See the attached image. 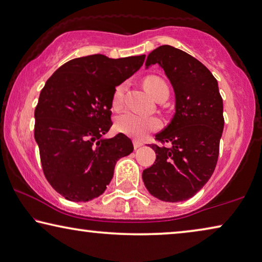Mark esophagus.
<instances>
[{"instance_id": "esophagus-1", "label": "esophagus", "mask_w": 262, "mask_h": 262, "mask_svg": "<svg viewBox=\"0 0 262 262\" xmlns=\"http://www.w3.org/2000/svg\"><path fill=\"white\" fill-rule=\"evenodd\" d=\"M133 144H134V148H135V149H138V148H140L141 146H143V143H142V142H140V141H138V140H134V141H133Z\"/></svg>"}]
</instances>
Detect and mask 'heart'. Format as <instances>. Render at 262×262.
I'll use <instances>...</instances> for the list:
<instances>
[{
    "instance_id": "heart-1",
    "label": "heart",
    "mask_w": 262,
    "mask_h": 262,
    "mask_svg": "<svg viewBox=\"0 0 262 262\" xmlns=\"http://www.w3.org/2000/svg\"><path fill=\"white\" fill-rule=\"evenodd\" d=\"M143 87L147 93L153 97L154 100L158 99L162 94H168V85L161 77L159 76H148L143 80ZM124 83L119 84L114 89L113 93V107L118 108L122 101V96L124 94ZM161 122L159 119L153 118V116H142L134 114L132 112H126L123 114L119 115L115 120V127L120 133H123L128 136L135 139H142L150 132L158 130Z\"/></svg>"
}]
</instances>
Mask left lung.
I'll return each mask as SVG.
<instances>
[{
    "label": "left lung",
    "instance_id": "left-lung-1",
    "mask_svg": "<svg viewBox=\"0 0 262 262\" xmlns=\"http://www.w3.org/2000/svg\"><path fill=\"white\" fill-rule=\"evenodd\" d=\"M156 63L173 85L175 114L155 139L171 146L150 144L156 160L143 170L142 180L159 200L179 202L194 196L215 169L225 124L224 103L215 77L189 54L160 46L147 56L146 68Z\"/></svg>",
    "mask_w": 262,
    "mask_h": 262
}]
</instances>
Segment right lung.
<instances>
[{
	"label": "right lung",
	"instance_id": "add662e5",
	"mask_svg": "<svg viewBox=\"0 0 262 262\" xmlns=\"http://www.w3.org/2000/svg\"><path fill=\"white\" fill-rule=\"evenodd\" d=\"M146 55L73 58L47 80L35 108L34 136L45 177L69 201H89L106 190L116 161L134 147L120 133L112 139L116 85L138 72Z\"/></svg>",
	"mask_w": 262,
	"mask_h": 262
}]
</instances>
